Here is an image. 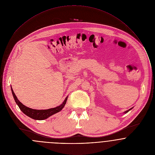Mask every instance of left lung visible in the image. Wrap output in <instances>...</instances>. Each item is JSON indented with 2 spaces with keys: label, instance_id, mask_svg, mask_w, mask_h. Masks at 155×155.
I'll use <instances>...</instances> for the list:
<instances>
[{
  "label": "left lung",
  "instance_id": "8db88e82",
  "mask_svg": "<svg viewBox=\"0 0 155 155\" xmlns=\"http://www.w3.org/2000/svg\"><path fill=\"white\" fill-rule=\"evenodd\" d=\"M131 109H132V108H131V109H129V110H127V111H125V112H124V113H128V111H129L130 110H131Z\"/></svg>",
  "mask_w": 155,
  "mask_h": 155
}]
</instances>
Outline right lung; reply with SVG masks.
<instances>
[{
  "mask_svg": "<svg viewBox=\"0 0 155 155\" xmlns=\"http://www.w3.org/2000/svg\"><path fill=\"white\" fill-rule=\"evenodd\" d=\"M11 91H12V93L14 98V100L16 103L17 104V105L18 106L19 108L20 109V110L28 117L36 120H44L45 119H47L51 115L61 110L64 107V106H65L67 100V97L65 99V100L64 101L62 104L55 108H52L48 110H35V109L28 108L25 106L24 105H23L22 103L18 100L17 97H16L15 93L13 91V89H12V87H11Z\"/></svg>",
  "mask_w": 155,
  "mask_h": 155,
  "instance_id": "obj_1",
  "label": "right lung"
}]
</instances>
